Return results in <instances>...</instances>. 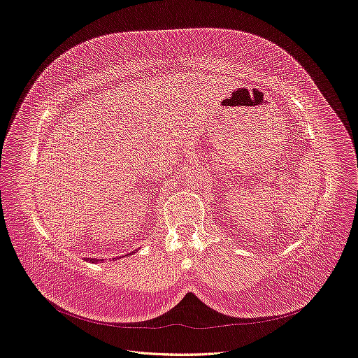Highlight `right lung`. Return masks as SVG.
<instances>
[{"mask_svg": "<svg viewBox=\"0 0 358 358\" xmlns=\"http://www.w3.org/2000/svg\"><path fill=\"white\" fill-rule=\"evenodd\" d=\"M131 254H134V252H131ZM129 255V254H127ZM126 255V257H127ZM85 259H88L90 262H96V264H97V262H100V261H103V259H99V258H85Z\"/></svg>", "mask_w": 358, "mask_h": 358, "instance_id": "right-lung-1", "label": "right lung"}]
</instances>
